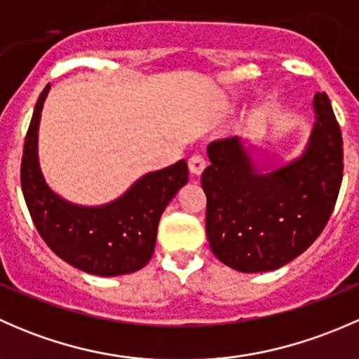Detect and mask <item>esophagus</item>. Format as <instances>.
Returning <instances> with one entry per match:
<instances>
[{
  "label": "esophagus",
  "mask_w": 359,
  "mask_h": 359,
  "mask_svg": "<svg viewBox=\"0 0 359 359\" xmlns=\"http://www.w3.org/2000/svg\"><path fill=\"white\" fill-rule=\"evenodd\" d=\"M205 170V159H203L200 154H194L189 159V172L193 177H200Z\"/></svg>",
  "instance_id": "esophagus-1"
}]
</instances>
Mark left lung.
<instances>
[{"label":"left lung","mask_w":359,"mask_h":359,"mask_svg":"<svg viewBox=\"0 0 359 359\" xmlns=\"http://www.w3.org/2000/svg\"><path fill=\"white\" fill-rule=\"evenodd\" d=\"M302 153L274 163L240 137L208 146L201 175L213 255L240 273L278 269L306 252L327 226L342 182V135L327 93L313 100Z\"/></svg>","instance_id":"8db88e82"}]
</instances>
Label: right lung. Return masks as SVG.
Returning a JSON list of instances; mask_svg holds the SVG:
<instances>
[{"mask_svg": "<svg viewBox=\"0 0 359 359\" xmlns=\"http://www.w3.org/2000/svg\"><path fill=\"white\" fill-rule=\"evenodd\" d=\"M50 85L39 95L24 144L20 182L25 205L45 243L72 267L95 276L142 269L156 245L163 210L187 184V161L149 172L121 196L104 205H78L46 182L38 154V132Z\"/></svg>", "mask_w": 359, "mask_h": 359, "instance_id": "obj_1", "label": "right lung"}]
</instances>
